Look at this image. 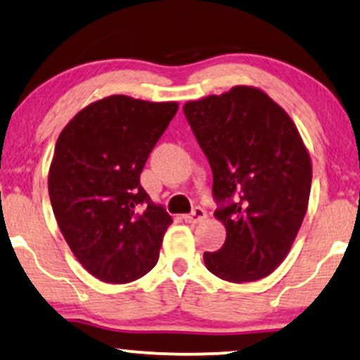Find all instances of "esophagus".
Listing matches in <instances>:
<instances>
[{"label": "esophagus", "mask_w": 360, "mask_h": 360, "mask_svg": "<svg viewBox=\"0 0 360 360\" xmlns=\"http://www.w3.org/2000/svg\"><path fill=\"white\" fill-rule=\"evenodd\" d=\"M183 219L186 222H189V224H195V222H201L206 219V211H204L202 207H194L193 212L184 214Z\"/></svg>", "instance_id": "obj_1"}]
</instances>
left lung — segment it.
Masks as SVG:
<instances>
[{"instance_id": "left-lung-1", "label": "left lung", "mask_w": 360, "mask_h": 360, "mask_svg": "<svg viewBox=\"0 0 360 360\" xmlns=\"http://www.w3.org/2000/svg\"><path fill=\"white\" fill-rule=\"evenodd\" d=\"M212 169L214 216L226 226L219 251L204 252L214 276L252 282L290 251L307 211L312 166L288 112L252 86L184 104Z\"/></svg>"}]
</instances>
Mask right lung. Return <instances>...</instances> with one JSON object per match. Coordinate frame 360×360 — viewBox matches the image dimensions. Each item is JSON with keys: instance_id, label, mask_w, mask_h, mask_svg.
Returning a JSON list of instances; mask_svg holds the SVG:
<instances>
[{"instance_id": "add662e5", "label": "right lung", "mask_w": 360, "mask_h": 360, "mask_svg": "<svg viewBox=\"0 0 360 360\" xmlns=\"http://www.w3.org/2000/svg\"><path fill=\"white\" fill-rule=\"evenodd\" d=\"M177 108L108 96L81 109L56 141L48 176L53 212L81 266L103 282L126 284L156 266L172 219L139 176Z\"/></svg>"}]
</instances>
